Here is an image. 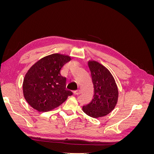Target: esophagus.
I'll use <instances>...</instances> for the list:
<instances>
[{"label": "esophagus", "mask_w": 154, "mask_h": 154, "mask_svg": "<svg viewBox=\"0 0 154 154\" xmlns=\"http://www.w3.org/2000/svg\"><path fill=\"white\" fill-rule=\"evenodd\" d=\"M80 94V90H76L75 91H74V95H78Z\"/></svg>", "instance_id": "obj_1"}]
</instances>
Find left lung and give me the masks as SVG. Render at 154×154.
Segmentation results:
<instances>
[{
	"mask_svg": "<svg viewBox=\"0 0 154 154\" xmlns=\"http://www.w3.org/2000/svg\"><path fill=\"white\" fill-rule=\"evenodd\" d=\"M87 64L94 86V97L89 104L83 106L82 110L90 117H103L111 112L118 103V86L109 70L103 65L94 60H89Z\"/></svg>",
	"mask_w": 154,
	"mask_h": 154,
	"instance_id": "left-lung-1",
	"label": "left lung"
}]
</instances>
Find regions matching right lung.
I'll list each match as a JSON object with an SVG mask.
<instances>
[{
	"label": "right lung",
	"mask_w": 154,
	"mask_h": 154,
	"mask_svg": "<svg viewBox=\"0 0 154 154\" xmlns=\"http://www.w3.org/2000/svg\"><path fill=\"white\" fill-rule=\"evenodd\" d=\"M71 60L68 55L54 53L41 58L30 67L24 78L23 94L28 104L39 112L57 108L72 92L66 89V78L60 70Z\"/></svg>",
	"instance_id": "add662e5"
}]
</instances>
